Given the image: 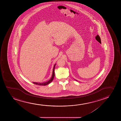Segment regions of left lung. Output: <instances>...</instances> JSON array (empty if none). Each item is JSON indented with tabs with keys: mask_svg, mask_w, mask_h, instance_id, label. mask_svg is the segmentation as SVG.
<instances>
[{
	"mask_svg": "<svg viewBox=\"0 0 121 121\" xmlns=\"http://www.w3.org/2000/svg\"><path fill=\"white\" fill-rule=\"evenodd\" d=\"M76 81H77V80H76Z\"/></svg>",
	"mask_w": 121,
	"mask_h": 121,
	"instance_id": "1",
	"label": "left lung"
}]
</instances>
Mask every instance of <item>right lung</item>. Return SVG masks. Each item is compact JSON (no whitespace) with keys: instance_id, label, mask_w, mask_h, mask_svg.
<instances>
[{"instance_id":"right-lung-1","label":"right lung","mask_w":121,"mask_h":121,"mask_svg":"<svg viewBox=\"0 0 121 121\" xmlns=\"http://www.w3.org/2000/svg\"><path fill=\"white\" fill-rule=\"evenodd\" d=\"M55 65L56 64H55L54 67L53 69V72H52V76L50 79V80H49L48 81H47L46 82H44V83H37V82H33V83H34L35 84L38 85H41V86H46L47 85L49 84V83H51L52 81L54 78L55 77Z\"/></svg>"}]
</instances>
